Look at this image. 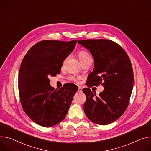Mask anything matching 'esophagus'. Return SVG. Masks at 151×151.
I'll return each mask as SVG.
<instances>
[{
  "mask_svg": "<svg viewBox=\"0 0 151 151\" xmlns=\"http://www.w3.org/2000/svg\"><path fill=\"white\" fill-rule=\"evenodd\" d=\"M78 91L81 93L83 91V88H82L81 86H78Z\"/></svg>",
  "mask_w": 151,
  "mask_h": 151,
  "instance_id": "esophagus-1",
  "label": "esophagus"
}]
</instances>
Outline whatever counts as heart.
I'll return each instance as SVG.
<instances>
[{"label": "heart", "instance_id": "1", "mask_svg": "<svg viewBox=\"0 0 151 151\" xmlns=\"http://www.w3.org/2000/svg\"><path fill=\"white\" fill-rule=\"evenodd\" d=\"M78 58H79L80 61L81 62V63H83V62H84L85 61H86L87 60H88L89 58H91V57L90 56V55L88 53V52H87L85 50H79L78 52ZM66 60H67L66 58L64 60L63 64L65 63ZM70 79L72 80H73V81H75L76 80V79L75 78H73V77H72Z\"/></svg>", "mask_w": 151, "mask_h": 151}]
</instances>
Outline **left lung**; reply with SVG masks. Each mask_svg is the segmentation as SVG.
<instances>
[{
	"label": "left lung",
	"instance_id": "8db88e82",
	"mask_svg": "<svg viewBox=\"0 0 151 151\" xmlns=\"http://www.w3.org/2000/svg\"><path fill=\"white\" fill-rule=\"evenodd\" d=\"M78 43L89 50L94 58L87 86L102 84L104 88L99 96L89 88L83 89L85 114L96 124L108 125L120 117L128 106L134 84L131 61L124 49L111 40L88 39L78 40Z\"/></svg>",
	"mask_w": 151,
	"mask_h": 151
}]
</instances>
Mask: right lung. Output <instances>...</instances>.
I'll return each instance as SVG.
<instances>
[{"mask_svg": "<svg viewBox=\"0 0 151 151\" xmlns=\"http://www.w3.org/2000/svg\"><path fill=\"white\" fill-rule=\"evenodd\" d=\"M76 40H43L23 58L19 74V91L24 111L37 124L51 127L66 116L78 87L72 83L59 90L49 77L60 73L64 60L74 50Z\"/></svg>", "mask_w": 151, "mask_h": 151, "instance_id": "add662e5", "label": "right lung"}]
</instances>
